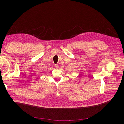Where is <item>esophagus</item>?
<instances>
[{"label":"esophagus","mask_w":124,"mask_h":124,"mask_svg":"<svg viewBox=\"0 0 124 124\" xmlns=\"http://www.w3.org/2000/svg\"><path fill=\"white\" fill-rule=\"evenodd\" d=\"M55 67L56 68H59V65L58 64H56L55 65Z\"/></svg>","instance_id":"1"}]
</instances>
